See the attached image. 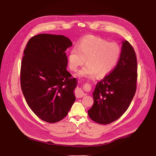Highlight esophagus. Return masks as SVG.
Masks as SVG:
<instances>
[{
  "mask_svg": "<svg viewBox=\"0 0 156 156\" xmlns=\"http://www.w3.org/2000/svg\"><path fill=\"white\" fill-rule=\"evenodd\" d=\"M86 95V94L83 93V91L81 90H80V89H77V90H76V96L77 98H81Z\"/></svg>",
  "mask_w": 156,
  "mask_h": 156,
  "instance_id": "1",
  "label": "esophagus"
}]
</instances>
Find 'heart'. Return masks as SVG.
<instances>
[{"mask_svg":"<svg viewBox=\"0 0 156 156\" xmlns=\"http://www.w3.org/2000/svg\"><path fill=\"white\" fill-rule=\"evenodd\" d=\"M121 54L119 44L92 35L84 36L69 54V65L72 71H76L80 66L87 65L76 76L79 78H93L97 74L104 77L112 72L117 65Z\"/></svg>","mask_w":156,"mask_h":156,"instance_id":"b5f03b06","label":"heart"}]
</instances>
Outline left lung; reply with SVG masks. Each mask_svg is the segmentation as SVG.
I'll return each mask as SVG.
<instances>
[{
    "mask_svg": "<svg viewBox=\"0 0 156 156\" xmlns=\"http://www.w3.org/2000/svg\"><path fill=\"white\" fill-rule=\"evenodd\" d=\"M136 80V54L131 44L125 40L114 70L96 84L93 94L94 104L88 110L89 117L102 125L119 119L135 94Z\"/></svg>",
    "mask_w": 156,
    "mask_h": 156,
    "instance_id": "1",
    "label": "left lung"
}]
</instances>
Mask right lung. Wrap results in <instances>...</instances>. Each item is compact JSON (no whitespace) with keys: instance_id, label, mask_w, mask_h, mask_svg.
<instances>
[{"instance_id":"add662e5","label":"right lung","mask_w":156,"mask_h":156,"mask_svg":"<svg viewBox=\"0 0 156 156\" xmlns=\"http://www.w3.org/2000/svg\"><path fill=\"white\" fill-rule=\"evenodd\" d=\"M72 46L64 36L40 34L29 40L24 50L21 90L33 112L48 123L65 118L76 99L77 81L66 70L65 51Z\"/></svg>"}]
</instances>
